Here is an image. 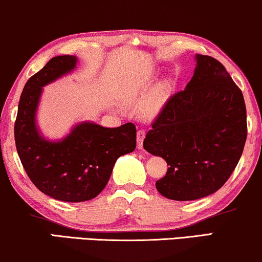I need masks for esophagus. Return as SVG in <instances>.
<instances>
[{
	"label": "esophagus",
	"instance_id": "34e87169",
	"mask_svg": "<svg viewBox=\"0 0 262 262\" xmlns=\"http://www.w3.org/2000/svg\"><path fill=\"white\" fill-rule=\"evenodd\" d=\"M145 138V131L144 130H139L137 132V148L141 150L143 149V141Z\"/></svg>",
	"mask_w": 262,
	"mask_h": 262
}]
</instances>
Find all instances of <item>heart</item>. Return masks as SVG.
Returning a JSON list of instances; mask_svg holds the SVG:
<instances>
[{"instance_id": "1", "label": "heart", "mask_w": 262, "mask_h": 262, "mask_svg": "<svg viewBox=\"0 0 262 262\" xmlns=\"http://www.w3.org/2000/svg\"><path fill=\"white\" fill-rule=\"evenodd\" d=\"M169 93H170V83L168 80H164L160 82L156 85L155 89L150 93L148 98H146L139 108V112L146 119H154L161 113V111L163 110V107L166 106V103L169 99ZM144 94V89L141 85H135L125 92L123 96V100L127 103H135Z\"/></svg>"}]
</instances>
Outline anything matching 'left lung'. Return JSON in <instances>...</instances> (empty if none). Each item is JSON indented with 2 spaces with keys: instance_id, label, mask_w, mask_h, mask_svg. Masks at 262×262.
<instances>
[{
  "instance_id": "8db88e82",
  "label": "left lung",
  "mask_w": 262,
  "mask_h": 262,
  "mask_svg": "<svg viewBox=\"0 0 262 262\" xmlns=\"http://www.w3.org/2000/svg\"><path fill=\"white\" fill-rule=\"evenodd\" d=\"M195 62L185 91L168 100L143 142L169 166L156 181L157 191L179 202L218 191L237 166L247 138L242 92L217 59L195 55Z\"/></svg>"
}]
</instances>
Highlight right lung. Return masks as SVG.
<instances>
[{"instance_id":"add662e5","label":"right lung","mask_w":262,"mask_h":262,"mask_svg":"<svg viewBox=\"0 0 262 262\" xmlns=\"http://www.w3.org/2000/svg\"><path fill=\"white\" fill-rule=\"evenodd\" d=\"M76 66V56H57L32 76L21 93L14 126L17 154L31 181L46 195L68 203L95 198L106 187L116 161L136 148L132 123L111 128L81 121L57 141L41 135L37 112L42 87L73 73Z\"/></svg>"}]
</instances>
